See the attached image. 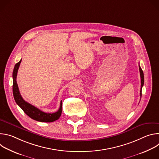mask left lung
Returning <instances> with one entry per match:
<instances>
[{
	"label": "left lung",
	"mask_w": 159,
	"mask_h": 159,
	"mask_svg": "<svg viewBox=\"0 0 159 159\" xmlns=\"http://www.w3.org/2000/svg\"><path fill=\"white\" fill-rule=\"evenodd\" d=\"M139 70H140V77H141V90H140V98H141L142 97V89L144 84V75H143V72L142 70L140 65H139Z\"/></svg>",
	"instance_id": "left-lung-1"
}]
</instances>
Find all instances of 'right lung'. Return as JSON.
<instances>
[{"label":"right lung","mask_w":159,"mask_h":159,"mask_svg":"<svg viewBox=\"0 0 159 159\" xmlns=\"http://www.w3.org/2000/svg\"><path fill=\"white\" fill-rule=\"evenodd\" d=\"M21 62V60L17 63L14 68V70L12 73V78H13V85H12V91L14 100L17 104L23 110V111L26 114L32 118L34 120L40 121V122H46L50 123L55 121L59 119L61 116L62 111V102L61 101L60 106L59 109L54 112V113H47L44 112L35 106L31 105L28 102L25 101L23 98H22L18 88V85L16 81L17 74L19 69L20 63Z\"/></svg>","instance_id":"obj_1"}]
</instances>
